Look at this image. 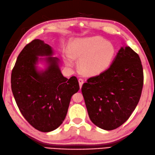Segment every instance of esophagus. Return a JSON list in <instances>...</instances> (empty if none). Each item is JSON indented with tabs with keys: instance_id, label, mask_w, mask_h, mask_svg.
<instances>
[{
	"instance_id": "1",
	"label": "esophagus",
	"mask_w": 155,
	"mask_h": 155,
	"mask_svg": "<svg viewBox=\"0 0 155 155\" xmlns=\"http://www.w3.org/2000/svg\"><path fill=\"white\" fill-rule=\"evenodd\" d=\"M78 81H79V84H80V88L81 87V86H82V84H84V79H82V78H80L78 80Z\"/></svg>"
}]
</instances>
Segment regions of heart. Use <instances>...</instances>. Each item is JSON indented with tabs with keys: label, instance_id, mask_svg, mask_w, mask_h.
Masks as SVG:
<instances>
[{
	"label": "heart",
	"instance_id": "heart-1",
	"mask_svg": "<svg viewBox=\"0 0 155 155\" xmlns=\"http://www.w3.org/2000/svg\"><path fill=\"white\" fill-rule=\"evenodd\" d=\"M72 57L80 61V69L87 75H97L109 68L115 58L116 49L113 44L100 36L75 40L70 46ZM68 65L71 59H65Z\"/></svg>",
	"mask_w": 155,
	"mask_h": 155
}]
</instances>
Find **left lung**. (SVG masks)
I'll list each match as a JSON object with an SVG mask.
<instances>
[{
	"instance_id": "1",
	"label": "left lung",
	"mask_w": 155,
	"mask_h": 155,
	"mask_svg": "<svg viewBox=\"0 0 155 155\" xmlns=\"http://www.w3.org/2000/svg\"><path fill=\"white\" fill-rule=\"evenodd\" d=\"M143 84L139 55L129 46L121 47L109 69L81 87L90 120L105 130L121 126L135 110Z\"/></svg>"
}]
</instances>
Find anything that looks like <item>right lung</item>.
I'll return each mask as SVG.
<instances>
[{"label": "right lung", "instance_id": "right-lung-1", "mask_svg": "<svg viewBox=\"0 0 155 155\" xmlns=\"http://www.w3.org/2000/svg\"><path fill=\"white\" fill-rule=\"evenodd\" d=\"M51 47L38 39L26 45L11 73V90L20 112L35 129L48 132L65 119L71 98L79 89L77 78L63 76L57 58L49 57V66L38 71L37 56H51Z\"/></svg>", "mask_w": 155, "mask_h": 155}]
</instances>
